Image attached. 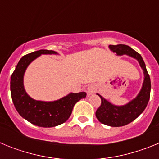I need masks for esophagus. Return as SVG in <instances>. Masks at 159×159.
Listing matches in <instances>:
<instances>
[{"label":"esophagus","instance_id":"esophagus-1","mask_svg":"<svg viewBox=\"0 0 159 159\" xmlns=\"http://www.w3.org/2000/svg\"><path fill=\"white\" fill-rule=\"evenodd\" d=\"M96 91V88L94 84H91L87 88V93H88V95H91L93 93H95V92Z\"/></svg>","mask_w":159,"mask_h":159}]
</instances>
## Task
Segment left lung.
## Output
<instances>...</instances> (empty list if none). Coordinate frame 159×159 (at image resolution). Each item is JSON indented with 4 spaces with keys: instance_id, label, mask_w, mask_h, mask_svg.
I'll return each mask as SVG.
<instances>
[{
    "instance_id": "left-lung-1",
    "label": "left lung",
    "mask_w": 159,
    "mask_h": 159,
    "mask_svg": "<svg viewBox=\"0 0 159 159\" xmlns=\"http://www.w3.org/2000/svg\"><path fill=\"white\" fill-rule=\"evenodd\" d=\"M109 48L113 52H116L117 56L127 55L128 57L135 59L144 74V80L140 92L134 99L127 102V104L122 106L112 104L102 95L97 94L101 99L100 107L95 112L97 119L102 124L110 127H123L137 119L147 107L151 95V79L147 72L145 63L139 53L125 44L109 45Z\"/></svg>"
}]
</instances>
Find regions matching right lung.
<instances>
[{
	"instance_id": "right-lung-1",
	"label": "right lung",
	"mask_w": 159,
	"mask_h": 159,
	"mask_svg": "<svg viewBox=\"0 0 159 159\" xmlns=\"http://www.w3.org/2000/svg\"><path fill=\"white\" fill-rule=\"evenodd\" d=\"M57 55L52 50H39L22 57L11 76L10 90L12 99L20 116L32 124L41 127H53L67 121L74 105L86 97L84 92L69 93L55 101L36 100L27 94L24 87V75L28 66L41 55Z\"/></svg>"
}]
</instances>
